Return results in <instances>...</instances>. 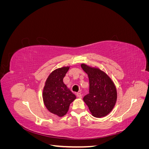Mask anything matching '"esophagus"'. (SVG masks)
I'll return each mask as SVG.
<instances>
[{"mask_svg":"<svg viewBox=\"0 0 149 149\" xmlns=\"http://www.w3.org/2000/svg\"><path fill=\"white\" fill-rule=\"evenodd\" d=\"M76 96H77V97L78 98H81L82 97V94H81L80 93H78L77 94H76Z\"/></svg>","mask_w":149,"mask_h":149,"instance_id":"1","label":"esophagus"}]
</instances>
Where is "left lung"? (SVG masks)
Listing matches in <instances>:
<instances>
[{
    "label": "left lung",
    "instance_id": "left-lung-1",
    "mask_svg": "<svg viewBox=\"0 0 149 149\" xmlns=\"http://www.w3.org/2000/svg\"><path fill=\"white\" fill-rule=\"evenodd\" d=\"M89 78V94L83 97L91 114L100 118L109 114L113 109L118 98L114 83L104 71L99 68L85 63L81 65Z\"/></svg>",
    "mask_w": 149,
    "mask_h": 149
}]
</instances>
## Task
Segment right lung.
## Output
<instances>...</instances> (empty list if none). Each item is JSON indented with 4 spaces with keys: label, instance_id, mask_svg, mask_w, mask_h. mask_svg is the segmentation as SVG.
<instances>
[{
    "label": "right lung",
    "instance_id": "right-lung-1",
    "mask_svg": "<svg viewBox=\"0 0 149 149\" xmlns=\"http://www.w3.org/2000/svg\"><path fill=\"white\" fill-rule=\"evenodd\" d=\"M70 67L63 66L53 71L47 78L43 89L45 106L51 113L58 117L66 114L70 104L76 98L63 82Z\"/></svg>",
    "mask_w": 149,
    "mask_h": 149
}]
</instances>
